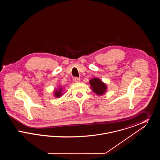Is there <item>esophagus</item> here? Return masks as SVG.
<instances>
[{
  "instance_id": "1",
  "label": "esophagus",
  "mask_w": 160,
  "mask_h": 160,
  "mask_svg": "<svg viewBox=\"0 0 160 160\" xmlns=\"http://www.w3.org/2000/svg\"><path fill=\"white\" fill-rule=\"evenodd\" d=\"M73 81H74V82H76V83L79 82H80V78H78V77H74V78H73Z\"/></svg>"
}]
</instances>
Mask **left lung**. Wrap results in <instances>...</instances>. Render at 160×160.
I'll return each mask as SVG.
<instances>
[{"mask_svg": "<svg viewBox=\"0 0 160 160\" xmlns=\"http://www.w3.org/2000/svg\"><path fill=\"white\" fill-rule=\"evenodd\" d=\"M89 83L92 91L98 95H102L106 93L107 89L106 84L98 78H92Z\"/></svg>", "mask_w": 160, "mask_h": 160, "instance_id": "left-lung-1", "label": "left lung"}]
</instances>
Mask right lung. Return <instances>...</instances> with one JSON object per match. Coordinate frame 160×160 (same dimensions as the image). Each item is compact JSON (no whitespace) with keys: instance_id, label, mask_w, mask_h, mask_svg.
Masks as SVG:
<instances>
[{"instance_id":"add662e5","label":"right lung","mask_w":160,"mask_h":160,"mask_svg":"<svg viewBox=\"0 0 160 160\" xmlns=\"http://www.w3.org/2000/svg\"><path fill=\"white\" fill-rule=\"evenodd\" d=\"M62 91H63V89L62 88H58V89L55 90V91L54 92V96L55 97L59 98L62 95Z\"/></svg>"}]
</instances>
